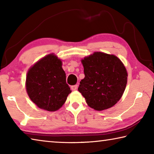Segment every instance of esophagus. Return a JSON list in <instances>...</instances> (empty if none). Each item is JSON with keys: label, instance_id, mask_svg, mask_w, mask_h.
<instances>
[{"label": "esophagus", "instance_id": "34e87169", "mask_svg": "<svg viewBox=\"0 0 154 154\" xmlns=\"http://www.w3.org/2000/svg\"><path fill=\"white\" fill-rule=\"evenodd\" d=\"M77 87H78L77 85H72V86H71V90H73V91H75V90H76L77 89Z\"/></svg>", "mask_w": 154, "mask_h": 154}]
</instances>
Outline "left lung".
<instances>
[{"label":"left lung","mask_w":154,"mask_h":154,"mask_svg":"<svg viewBox=\"0 0 154 154\" xmlns=\"http://www.w3.org/2000/svg\"><path fill=\"white\" fill-rule=\"evenodd\" d=\"M85 77L79 92L88 105L96 111L112 107L126 89L128 72L120 59L113 54L95 51L82 59Z\"/></svg>","instance_id":"obj_1"}]
</instances>
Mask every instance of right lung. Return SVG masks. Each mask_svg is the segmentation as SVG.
Returning a JSON list of instances; mask_svg holds the SVG:
<instances>
[{"instance_id":"obj_1","label":"right lung","mask_w":154,"mask_h":154,"mask_svg":"<svg viewBox=\"0 0 154 154\" xmlns=\"http://www.w3.org/2000/svg\"><path fill=\"white\" fill-rule=\"evenodd\" d=\"M62 65V60L54 54H49L28 69L26 89L30 100L38 108L48 111L58 110L71 92Z\"/></svg>"}]
</instances>
